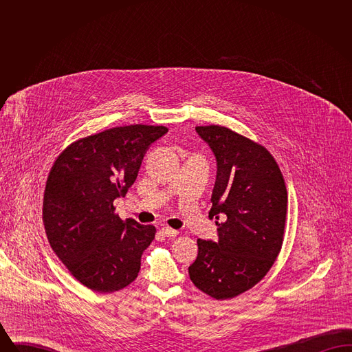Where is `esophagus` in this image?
<instances>
[{
  "label": "esophagus",
  "mask_w": 352,
  "mask_h": 352,
  "mask_svg": "<svg viewBox=\"0 0 352 352\" xmlns=\"http://www.w3.org/2000/svg\"><path fill=\"white\" fill-rule=\"evenodd\" d=\"M161 234H164L165 237H175L179 232L177 230H171L168 227H164V228H161Z\"/></svg>",
  "instance_id": "esophagus-1"
}]
</instances>
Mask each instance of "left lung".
I'll return each instance as SVG.
<instances>
[{"label":"left lung","mask_w":352,"mask_h":352,"mask_svg":"<svg viewBox=\"0 0 352 352\" xmlns=\"http://www.w3.org/2000/svg\"><path fill=\"white\" fill-rule=\"evenodd\" d=\"M195 131L217 158L208 218L217 220L219 240L198 239L188 274L203 293L228 300L261 281L274 264L284 240L287 191L276 160L263 145L226 126Z\"/></svg>","instance_id":"1"}]
</instances>
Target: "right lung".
I'll return each instance as SVG.
<instances>
[{"label": "right lung", "mask_w": 352, "mask_h": 352, "mask_svg": "<svg viewBox=\"0 0 352 352\" xmlns=\"http://www.w3.org/2000/svg\"><path fill=\"white\" fill-rule=\"evenodd\" d=\"M166 126L128 125L80 138L62 151L51 168L43 224L51 248L69 273L99 293L132 284L155 227L122 221L113 201L134 184L151 144Z\"/></svg>", "instance_id": "add662e5"}]
</instances>
